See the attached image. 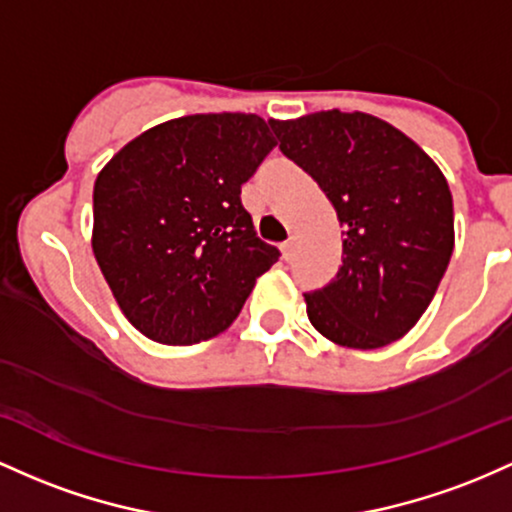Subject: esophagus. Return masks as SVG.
Returning <instances> with one entry per match:
<instances>
[{
    "instance_id": "obj_1",
    "label": "esophagus",
    "mask_w": 512,
    "mask_h": 512,
    "mask_svg": "<svg viewBox=\"0 0 512 512\" xmlns=\"http://www.w3.org/2000/svg\"><path fill=\"white\" fill-rule=\"evenodd\" d=\"M292 249H295V241H285V244H280V251H283V258L285 261H290L292 258Z\"/></svg>"
}]
</instances>
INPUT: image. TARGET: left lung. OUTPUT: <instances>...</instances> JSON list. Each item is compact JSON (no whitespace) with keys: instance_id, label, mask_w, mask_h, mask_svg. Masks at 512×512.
<instances>
[{"instance_id":"8db88e82","label":"left lung","mask_w":512,"mask_h":512,"mask_svg":"<svg viewBox=\"0 0 512 512\" xmlns=\"http://www.w3.org/2000/svg\"><path fill=\"white\" fill-rule=\"evenodd\" d=\"M280 152L331 200L343 227V266L307 292V317L346 348H382L423 317L455 249L452 193L411 137L370 113L268 120Z\"/></svg>"}]
</instances>
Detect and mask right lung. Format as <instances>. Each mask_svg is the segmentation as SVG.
I'll return each mask as SVG.
<instances>
[{
    "label": "right lung",
    "instance_id": "obj_1",
    "mask_svg": "<svg viewBox=\"0 0 512 512\" xmlns=\"http://www.w3.org/2000/svg\"><path fill=\"white\" fill-rule=\"evenodd\" d=\"M275 145L254 113H198L145 130L103 166L91 249L137 331L191 346L239 317L280 256L239 198Z\"/></svg>",
    "mask_w": 512,
    "mask_h": 512
}]
</instances>
